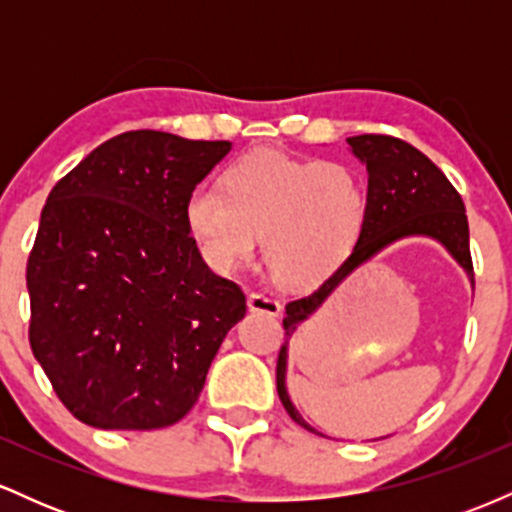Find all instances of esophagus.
Segmentation results:
<instances>
[{
    "instance_id": "obj_1",
    "label": "esophagus",
    "mask_w": 512,
    "mask_h": 512,
    "mask_svg": "<svg viewBox=\"0 0 512 512\" xmlns=\"http://www.w3.org/2000/svg\"><path fill=\"white\" fill-rule=\"evenodd\" d=\"M248 308L252 313H264L269 317H276L281 313V303L276 301L274 296H267V293L262 291H255L248 296Z\"/></svg>"
}]
</instances>
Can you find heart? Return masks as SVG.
Segmentation results:
<instances>
[{
    "label": "heart",
    "instance_id": "b5f03b06",
    "mask_svg": "<svg viewBox=\"0 0 512 512\" xmlns=\"http://www.w3.org/2000/svg\"><path fill=\"white\" fill-rule=\"evenodd\" d=\"M223 189L195 185L182 209L199 252L219 272L250 260L262 233L276 279L313 286L342 267L368 221V185L349 163L252 151L226 168Z\"/></svg>",
    "mask_w": 512,
    "mask_h": 512
}]
</instances>
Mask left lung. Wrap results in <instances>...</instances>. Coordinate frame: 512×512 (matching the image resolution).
<instances>
[{
	"mask_svg": "<svg viewBox=\"0 0 512 512\" xmlns=\"http://www.w3.org/2000/svg\"><path fill=\"white\" fill-rule=\"evenodd\" d=\"M351 151L366 163L368 170V221L363 226L356 248L346 257L342 267L334 272L325 284H320L308 296L286 303L284 317V346L276 358V392L281 404L298 426L315 431L303 421L298 409L293 407L289 392H286V358H289V339L303 320L325 303V298L334 291V286L346 274L354 272L385 245L395 243L407 236H428L445 248L474 284L472 252H469V223L464 214V202L460 192L452 187L431 158L419 149L390 137V134H361V137L346 139Z\"/></svg>",
	"mask_w": 512,
	"mask_h": 512,
	"instance_id": "1",
	"label": "left lung"
}]
</instances>
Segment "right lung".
<instances>
[{"label":"right lung","instance_id":"obj_1","mask_svg":"<svg viewBox=\"0 0 512 512\" xmlns=\"http://www.w3.org/2000/svg\"><path fill=\"white\" fill-rule=\"evenodd\" d=\"M231 151L154 129L117 134L52 187L28 255L33 356L79 421L151 431L195 407L236 281L207 267L185 199Z\"/></svg>","mask_w":512,"mask_h":512}]
</instances>
